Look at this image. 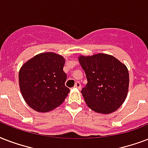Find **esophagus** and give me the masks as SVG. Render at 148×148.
<instances>
[{"label":"esophagus","instance_id":"1","mask_svg":"<svg viewBox=\"0 0 148 148\" xmlns=\"http://www.w3.org/2000/svg\"><path fill=\"white\" fill-rule=\"evenodd\" d=\"M74 88H77V89H81V83H80L79 81H77L76 84H75V85H74Z\"/></svg>","mask_w":148,"mask_h":148}]
</instances>
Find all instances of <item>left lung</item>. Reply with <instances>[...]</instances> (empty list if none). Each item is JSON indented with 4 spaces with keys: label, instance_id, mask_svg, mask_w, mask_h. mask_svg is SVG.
<instances>
[{
    "label": "left lung",
    "instance_id": "1",
    "mask_svg": "<svg viewBox=\"0 0 148 148\" xmlns=\"http://www.w3.org/2000/svg\"><path fill=\"white\" fill-rule=\"evenodd\" d=\"M88 83L81 90L87 105L100 114H110L122 105L127 95L128 70L117 58L105 53L80 56Z\"/></svg>",
    "mask_w": 148,
    "mask_h": 148
}]
</instances>
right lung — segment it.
I'll use <instances>...</instances> for the list:
<instances>
[{
    "label": "right lung",
    "instance_id": "add662e5",
    "mask_svg": "<svg viewBox=\"0 0 148 148\" xmlns=\"http://www.w3.org/2000/svg\"><path fill=\"white\" fill-rule=\"evenodd\" d=\"M65 59L55 53H39L23 64L19 85L26 103L36 111L48 112L60 105L70 92L63 71Z\"/></svg>",
    "mask_w": 148,
    "mask_h": 148
}]
</instances>
